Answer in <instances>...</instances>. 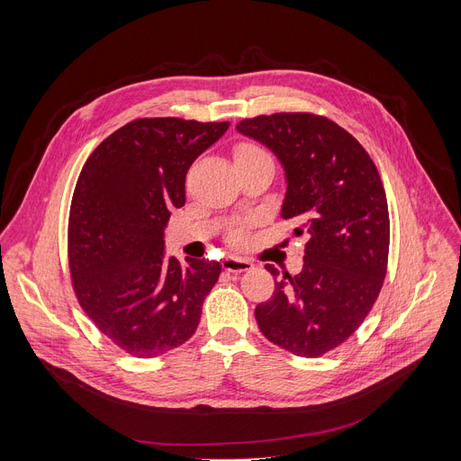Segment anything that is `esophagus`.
<instances>
[{
	"label": "esophagus",
	"mask_w": 461,
	"mask_h": 461,
	"mask_svg": "<svg viewBox=\"0 0 461 461\" xmlns=\"http://www.w3.org/2000/svg\"><path fill=\"white\" fill-rule=\"evenodd\" d=\"M222 267H224V271H228V273H245V271H250V269L254 267V265H252V261H249V259L228 256V258L222 259Z\"/></svg>",
	"instance_id": "34e87169"
}]
</instances>
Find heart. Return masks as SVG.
Segmentation results:
<instances>
[{
    "instance_id": "obj_1",
    "label": "heart",
    "mask_w": 461,
    "mask_h": 461,
    "mask_svg": "<svg viewBox=\"0 0 461 461\" xmlns=\"http://www.w3.org/2000/svg\"><path fill=\"white\" fill-rule=\"evenodd\" d=\"M258 155H267L261 148L254 143H239L235 148V160H243V158H250V157H258ZM240 239V231L233 233V240Z\"/></svg>"
}]
</instances>
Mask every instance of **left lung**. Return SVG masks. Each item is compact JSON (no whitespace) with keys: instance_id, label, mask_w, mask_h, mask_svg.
I'll return each instance as SVG.
<instances>
[{"instance_id":"1","label":"left lung","mask_w":461,"mask_h":461,"mask_svg":"<svg viewBox=\"0 0 461 461\" xmlns=\"http://www.w3.org/2000/svg\"><path fill=\"white\" fill-rule=\"evenodd\" d=\"M269 148L285 172L282 218L306 233L303 271L284 273L256 321L269 342L321 357L346 342L372 310L386 275L391 222L366 149L334 121L306 112L243 119L235 127ZM273 276L278 269L265 265Z\"/></svg>"}]
</instances>
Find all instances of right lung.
<instances>
[{
	"mask_svg": "<svg viewBox=\"0 0 461 461\" xmlns=\"http://www.w3.org/2000/svg\"><path fill=\"white\" fill-rule=\"evenodd\" d=\"M230 123L134 119L84 164L68 214V267L80 306L123 351L153 358L196 332L221 263L164 258L169 209L188 167Z\"/></svg>",
	"mask_w": 461,
	"mask_h": 461,
	"instance_id": "obj_1",
	"label": "right lung"
}]
</instances>
